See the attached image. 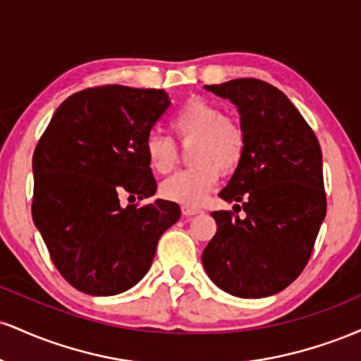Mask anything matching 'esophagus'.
<instances>
[{
  "label": "esophagus",
  "instance_id": "esophagus-1",
  "mask_svg": "<svg viewBox=\"0 0 361 361\" xmlns=\"http://www.w3.org/2000/svg\"><path fill=\"white\" fill-rule=\"evenodd\" d=\"M202 210L197 209V207H190V205H183L181 207V214L186 215V217H190V215H197L200 214Z\"/></svg>",
  "mask_w": 361,
  "mask_h": 361
}]
</instances>
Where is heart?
I'll return each mask as SVG.
<instances>
[{
	"mask_svg": "<svg viewBox=\"0 0 361 361\" xmlns=\"http://www.w3.org/2000/svg\"><path fill=\"white\" fill-rule=\"evenodd\" d=\"M171 128L181 142L193 140L190 157L195 164L180 169L159 186L166 200L181 205H198L217 183L219 176L231 175L246 154V130L233 115H226L217 103L192 98L176 111ZM149 168L166 175L178 161L175 139L151 132L144 142Z\"/></svg>",
	"mask_w": 361,
	"mask_h": 361,
	"instance_id": "b5f03b06",
	"label": "heart"
}]
</instances>
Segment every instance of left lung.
Returning a JSON list of instances; mask_svg holds the SVG:
<instances>
[{
    "label": "left lung",
    "instance_id": "left-lung-1",
    "mask_svg": "<svg viewBox=\"0 0 361 361\" xmlns=\"http://www.w3.org/2000/svg\"><path fill=\"white\" fill-rule=\"evenodd\" d=\"M205 90L229 98L241 114L246 154L219 195L241 202L234 212L247 215L212 212L217 233L202 261L210 280L231 295H273L304 271L324 221L321 146L300 111L270 82L239 78Z\"/></svg>",
    "mask_w": 361,
    "mask_h": 361
}]
</instances>
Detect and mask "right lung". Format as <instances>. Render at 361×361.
<instances>
[{"label": "right lung", "instance_id": "right-lung-1", "mask_svg": "<svg viewBox=\"0 0 361 361\" xmlns=\"http://www.w3.org/2000/svg\"><path fill=\"white\" fill-rule=\"evenodd\" d=\"M168 106L163 90L93 86L66 98L37 142L32 217L52 263L80 292L134 287L180 219L175 202L140 204L157 188L144 142Z\"/></svg>", "mask_w": 361, "mask_h": 361}]
</instances>
